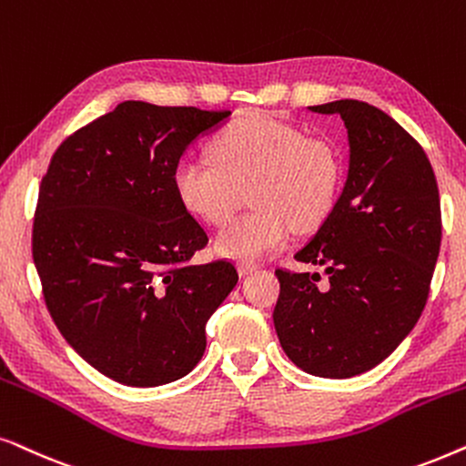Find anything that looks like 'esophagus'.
<instances>
[{"mask_svg":"<svg viewBox=\"0 0 466 466\" xmlns=\"http://www.w3.org/2000/svg\"><path fill=\"white\" fill-rule=\"evenodd\" d=\"M237 268H238V275L245 277V275H251V272H256L259 268V264H256V262H240Z\"/></svg>","mask_w":466,"mask_h":466,"instance_id":"esophagus-1","label":"esophagus"}]
</instances>
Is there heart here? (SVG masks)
Segmentation results:
<instances>
[{
	"label": "heart",
	"mask_w": 466,
	"mask_h": 466,
	"mask_svg": "<svg viewBox=\"0 0 466 466\" xmlns=\"http://www.w3.org/2000/svg\"><path fill=\"white\" fill-rule=\"evenodd\" d=\"M213 159L185 157L172 172L181 207L204 223H223L249 189L251 213L228 221L215 237L219 256L256 262L311 232L330 217L343 166L328 140L272 116H247L210 145Z\"/></svg>",
	"instance_id": "obj_1"
}]
</instances>
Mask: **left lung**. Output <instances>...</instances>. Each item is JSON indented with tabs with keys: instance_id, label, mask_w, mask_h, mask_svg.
<instances>
[{
	"instance_id": "1",
	"label": "left lung",
	"mask_w": 466,
	"mask_h": 466,
	"mask_svg": "<svg viewBox=\"0 0 466 466\" xmlns=\"http://www.w3.org/2000/svg\"><path fill=\"white\" fill-rule=\"evenodd\" d=\"M339 115L350 140L343 194L298 262L277 270L275 330L298 369L345 380L383 362L418 324L441 247V204L424 148L392 116L358 99L309 106Z\"/></svg>"
}]
</instances>
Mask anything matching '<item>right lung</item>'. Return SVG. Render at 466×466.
<instances>
[{
  "mask_svg": "<svg viewBox=\"0 0 466 466\" xmlns=\"http://www.w3.org/2000/svg\"><path fill=\"white\" fill-rule=\"evenodd\" d=\"M228 116L127 99L67 136L40 183L31 251L48 313L123 386L187 375L238 281L228 259L189 264L208 237L172 187L185 148Z\"/></svg>",
  "mask_w": 466,
  "mask_h": 466,
  "instance_id": "add662e5",
  "label": "right lung"
}]
</instances>
